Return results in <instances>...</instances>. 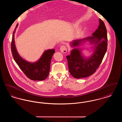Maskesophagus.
Instances as JSON below:
<instances>
[{"mask_svg":"<svg viewBox=\"0 0 122 122\" xmlns=\"http://www.w3.org/2000/svg\"><path fill=\"white\" fill-rule=\"evenodd\" d=\"M60 51L65 54L67 52V48H66V46L65 45H62L60 47Z\"/></svg>","mask_w":122,"mask_h":122,"instance_id":"esophagus-1","label":"esophagus"}]
</instances>
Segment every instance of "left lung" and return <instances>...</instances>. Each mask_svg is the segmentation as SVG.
Listing matches in <instances>:
<instances>
[{"instance_id":"left-lung-1","label":"left lung","mask_w":122,"mask_h":122,"mask_svg":"<svg viewBox=\"0 0 122 122\" xmlns=\"http://www.w3.org/2000/svg\"><path fill=\"white\" fill-rule=\"evenodd\" d=\"M99 24L98 28L92 34V36L76 40L72 42L73 46L79 45L85 40L97 45L94 54L88 59L82 56L77 48L74 49L70 56H66L69 72L74 78L78 79L91 76L96 72L102 62L107 49L108 39L106 26L101 19Z\"/></svg>"}]
</instances>
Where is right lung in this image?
<instances>
[{"mask_svg":"<svg viewBox=\"0 0 122 122\" xmlns=\"http://www.w3.org/2000/svg\"><path fill=\"white\" fill-rule=\"evenodd\" d=\"M18 25H16L13 31L11 42V51L13 59L25 75L33 81L45 80L49 74L52 57L55 53V50L50 49L45 51L40 59L35 63L27 62L19 56L14 43V33Z\"/></svg>","mask_w":122,"mask_h":122,"instance_id":"right-lung-1","label":"right lung"}]
</instances>
